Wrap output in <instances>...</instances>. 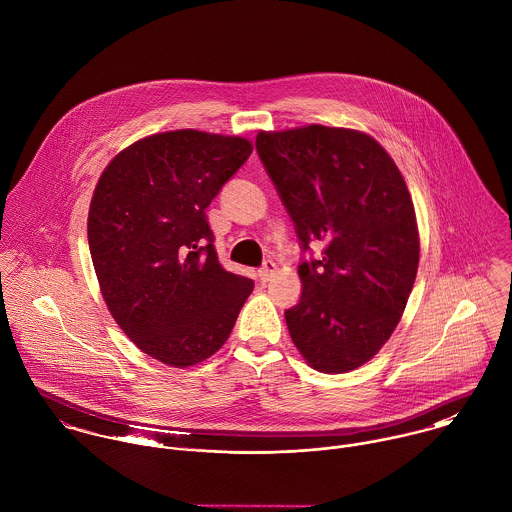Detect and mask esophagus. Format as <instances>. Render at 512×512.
Returning a JSON list of instances; mask_svg holds the SVG:
<instances>
[{"instance_id":"1","label":"esophagus","mask_w":512,"mask_h":512,"mask_svg":"<svg viewBox=\"0 0 512 512\" xmlns=\"http://www.w3.org/2000/svg\"><path fill=\"white\" fill-rule=\"evenodd\" d=\"M275 269H277V265H275L271 259H269V261H265V263H263V267L259 269V279H261V283H267V281L273 277Z\"/></svg>"}]
</instances>
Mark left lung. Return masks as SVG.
I'll return each mask as SVG.
<instances>
[{
  "mask_svg": "<svg viewBox=\"0 0 512 512\" xmlns=\"http://www.w3.org/2000/svg\"><path fill=\"white\" fill-rule=\"evenodd\" d=\"M257 154L307 253L301 301L285 310L308 364L342 374L366 364L398 326L419 263L408 186L368 134L310 124L259 132Z\"/></svg>",
  "mask_w": 512,
  "mask_h": 512,
  "instance_id": "8db88e82",
  "label": "left lung"
}]
</instances>
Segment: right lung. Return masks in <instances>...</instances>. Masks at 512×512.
I'll return each instance as SVG.
<instances>
[{
  "label": "right lung",
  "mask_w": 512,
  "mask_h": 512,
  "mask_svg": "<svg viewBox=\"0 0 512 512\" xmlns=\"http://www.w3.org/2000/svg\"><path fill=\"white\" fill-rule=\"evenodd\" d=\"M241 136L162 132L124 148L95 188L89 249L104 303L148 356L188 368L229 338L253 281L225 271L205 207L247 162Z\"/></svg>",
  "instance_id": "right-lung-1"
}]
</instances>
